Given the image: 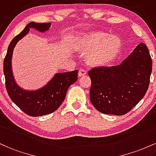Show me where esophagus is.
<instances>
[{"mask_svg": "<svg viewBox=\"0 0 156 156\" xmlns=\"http://www.w3.org/2000/svg\"><path fill=\"white\" fill-rule=\"evenodd\" d=\"M87 73V70L85 69H81L79 70V73H78V75L79 76H83L84 75H85Z\"/></svg>", "mask_w": 156, "mask_h": 156, "instance_id": "1", "label": "esophagus"}]
</instances>
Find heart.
I'll return each mask as SVG.
<instances>
[{"label": "heart", "mask_w": 156, "mask_h": 156, "mask_svg": "<svg viewBox=\"0 0 156 156\" xmlns=\"http://www.w3.org/2000/svg\"><path fill=\"white\" fill-rule=\"evenodd\" d=\"M78 48L87 54V62L94 66H103L111 62L121 48L119 37L103 31L93 32L83 37Z\"/></svg>", "instance_id": "b5f03b06"}]
</instances>
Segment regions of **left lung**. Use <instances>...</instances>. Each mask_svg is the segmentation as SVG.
<instances>
[{
    "instance_id": "1",
    "label": "left lung",
    "mask_w": 156,
    "mask_h": 156,
    "mask_svg": "<svg viewBox=\"0 0 156 156\" xmlns=\"http://www.w3.org/2000/svg\"><path fill=\"white\" fill-rule=\"evenodd\" d=\"M151 72V57L147 45L141 43L118 66L88 71L90 101L105 114H126L144 97Z\"/></svg>"
}]
</instances>
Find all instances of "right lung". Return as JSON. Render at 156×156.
<instances>
[{"label":"right lung","mask_w":156,"mask_h":156,"mask_svg":"<svg viewBox=\"0 0 156 156\" xmlns=\"http://www.w3.org/2000/svg\"><path fill=\"white\" fill-rule=\"evenodd\" d=\"M50 23L31 22L18 35L12 40L3 61V73L6 87L10 99L24 113L30 116H41L53 113L61 105L69 86L77 80L78 70L70 72L57 73L44 86L37 90H26L15 81L12 67V58L15 45L23 38L30 29L41 33L49 30Z\"/></svg>","instance_id":"add662e5"}]
</instances>
